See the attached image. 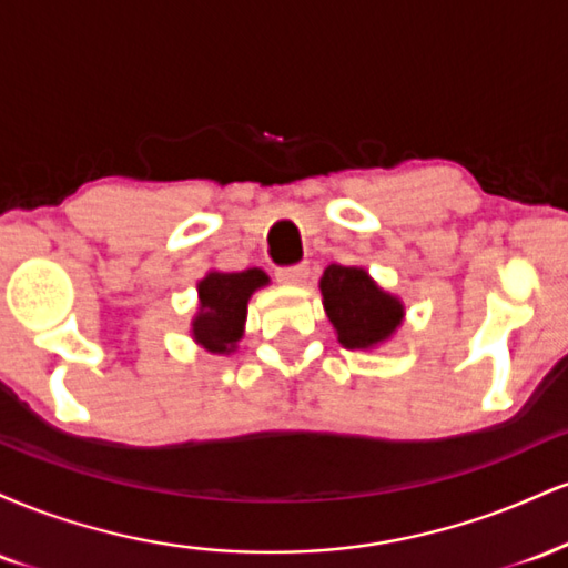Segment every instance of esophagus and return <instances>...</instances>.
<instances>
[{
  "label": "esophagus",
  "instance_id": "34e87169",
  "mask_svg": "<svg viewBox=\"0 0 568 568\" xmlns=\"http://www.w3.org/2000/svg\"><path fill=\"white\" fill-rule=\"evenodd\" d=\"M275 277L280 280V283H285V285H302V283H306V277H310V270H306V264L277 266Z\"/></svg>",
  "mask_w": 568,
  "mask_h": 568
}]
</instances>
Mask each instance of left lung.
I'll list each match as a JSON object with an SVG mask.
<instances>
[{
	"label": "left lung",
	"instance_id": "obj_1",
	"mask_svg": "<svg viewBox=\"0 0 568 568\" xmlns=\"http://www.w3.org/2000/svg\"><path fill=\"white\" fill-rule=\"evenodd\" d=\"M323 306L347 349H368L403 321V304L384 293L361 266L331 264L321 280Z\"/></svg>",
	"mask_w": 568,
	"mask_h": 568
}]
</instances>
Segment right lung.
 <instances>
[{
    "instance_id": "right-lung-1",
    "label": "right lung",
    "mask_w": 568,
    "mask_h": 568,
    "mask_svg": "<svg viewBox=\"0 0 568 568\" xmlns=\"http://www.w3.org/2000/svg\"><path fill=\"white\" fill-rule=\"evenodd\" d=\"M270 283L262 270L211 272L197 285L200 315L194 317L192 334L207 352H232L243 336L247 298L256 288Z\"/></svg>"
}]
</instances>
